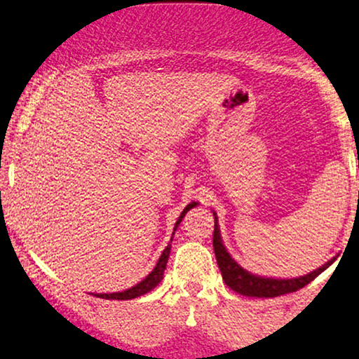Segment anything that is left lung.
I'll list each match as a JSON object with an SVG mask.
<instances>
[{
	"label": "left lung",
	"instance_id": "1",
	"mask_svg": "<svg viewBox=\"0 0 359 359\" xmlns=\"http://www.w3.org/2000/svg\"><path fill=\"white\" fill-rule=\"evenodd\" d=\"M215 217V226H213V252H215L217 263H219V269L222 271V278L226 283V287H230L233 292H237L243 297H257V298H273L280 297L285 293H293L297 290L306 287L310 281H313L318 276L321 271L328 269L331 263L334 262L330 260L325 263L323 266H320L318 270L311 271L300 278H265V276H257L248 273L247 270H243L237 262L230 257V253L226 252L220 238V229L219 222H217V213L213 212Z\"/></svg>",
	"mask_w": 359,
	"mask_h": 359
}]
</instances>
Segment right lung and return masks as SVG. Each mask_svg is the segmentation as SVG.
<instances>
[{"mask_svg": "<svg viewBox=\"0 0 359 359\" xmlns=\"http://www.w3.org/2000/svg\"><path fill=\"white\" fill-rule=\"evenodd\" d=\"M195 205H197V202L189 203V205L184 208V212L180 213L179 220L175 222L174 233H175L177 226H179V224H180V222H182V219L185 217V213H187L190 208L195 207ZM174 233H172V237H174ZM170 242H172V238H170ZM169 253H170V243L164 248V252H162L161 258H158L157 265L154 266V270L151 271V273H149L142 281H139V283L135 285V287L129 288V290H124V292H117V293H97L96 297L97 298H106V300H133V298L142 297V294L149 293V292H151V290H154L158 283H161L162 278H164V270H165V266H167V260H169Z\"/></svg>", "mask_w": 359, "mask_h": 359, "instance_id": "1", "label": "right lung"}]
</instances>
